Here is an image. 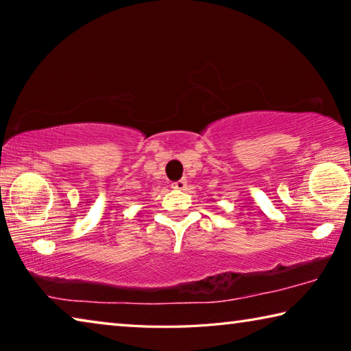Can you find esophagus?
<instances>
[{
	"label": "esophagus",
	"mask_w": 351,
	"mask_h": 351,
	"mask_svg": "<svg viewBox=\"0 0 351 351\" xmlns=\"http://www.w3.org/2000/svg\"><path fill=\"white\" fill-rule=\"evenodd\" d=\"M186 187H187V180H180V181L171 184V189H175V190H184Z\"/></svg>",
	"instance_id": "1"
}]
</instances>
